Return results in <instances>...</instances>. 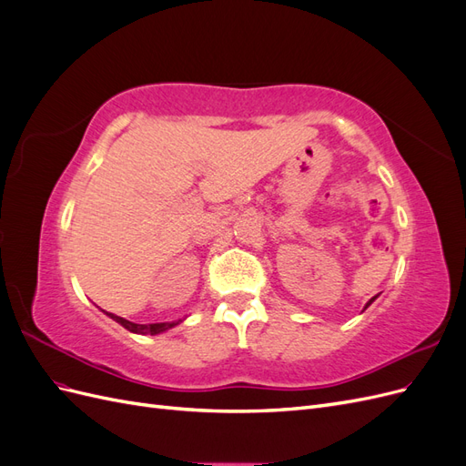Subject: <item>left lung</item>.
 Instances as JSON below:
<instances>
[{"label":"left lung","instance_id":"1","mask_svg":"<svg viewBox=\"0 0 466 466\" xmlns=\"http://www.w3.org/2000/svg\"><path fill=\"white\" fill-rule=\"evenodd\" d=\"M375 298H377V295H375ZM375 298H373V299H371V301H370V303H368V305H365V309H368V307H370V305H371V303H373V301H375Z\"/></svg>","mask_w":466,"mask_h":466}]
</instances>
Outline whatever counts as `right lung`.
Listing matches in <instances>:
<instances>
[{
	"label": "right lung",
	"instance_id": "obj_1",
	"mask_svg": "<svg viewBox=\"0 0 466 466\" xmlns=\"http://www.w3.org/2000/svg\"><path fill=\"white\" fill-rule=\"evenodd\" d=\"M110 319H115L118 324H122V327L126 329V330H130V332H136V334H159V332H165V330H168V329H173L175 324H178L180 320H177V322H153V324H136V322H130V320H126V319H122V317H116V315H112V313H106Z\"/></svg>",
	"mask_w": 466,
	"mask_h": 466
}]
</instances>
